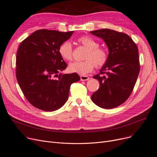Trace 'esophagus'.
I'll use <instances>...</instances> for the list:
<instances>
[{"instance_id": "esophagus-1", "label": "esophagus", "mask_w": 157, "mask_h": 157, "mask_svg": "<svg viewBox=\"0 0 157 157\" xmlns=\"http://www.w3.org/2000/svg\"><path fill=\"white\" fill-rule=\"evenodd\" d=\"M80 80L82 81H86V80H89V77L88 76H85V75H82L80 76Z\"/></svg>"}]
</instances>
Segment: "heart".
Wrapping results in <instances>:
<instances>
[{"label":"heart","instance_id":"obj_1","mask_svg":"<svg viewBox=\"0 0 157 157\" xmlns=\"http://www.w3.org/2000/svg\"><path fill=\"white\" fill-rule=\"evenodd\" d=\"M77 41L87 48L84 56L85 61L70 63L68 68L70 72L85 75L93 70L94 66L97 68H101L107 63L109 58L107 51L105 48L100 47L98 41L88 36L80 37L77 39ZM58 52L64 61H69L73 58L72 46L69 41L61 43L59 47Z\"/></svg>","mask_w":157,"mask_h":157}]
</instances>
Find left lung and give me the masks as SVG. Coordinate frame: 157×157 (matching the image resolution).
<instances>
[{
	"label": "left lung",
	"mask_w": 157,
	"mask_h": 157,
	"mask_svg": "<svg viewBox=\"0 0 157 157\" xmlns=\"http://www.w3.org/2000/svg\"><path fill=\"white\" fill-rule=\"evenodd\" d=\"M107 44V63L93 76L100 88L91 96L92 101L103 109H113L127 100L131 94L140 71L138 48L125 33L109 29L91 31Z\"/></svg>",
	"instance_id": "left-lung-1"
}]
</instances>
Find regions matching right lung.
<instances>
[{"label":"right lung","instance_id":"add662e5","mask_svg":"<svg viewBox=\"0 0 157 157\" xmlns=\"http://www.w3.org/2000/svg\"><path fill=\"white\" fill-rule=\"evenodd\" d=\"M73 32L40 29L20 43L16 77L25 98L34 107L48 112L60 109L68 98L71 84L80 80L77 73H60L67 64L59 54V47Z\"/></svg>","mask_w":157,"mask_h":157}]
</instances>
